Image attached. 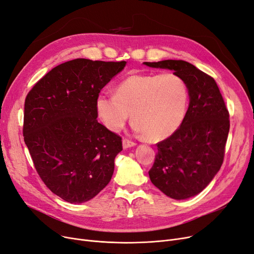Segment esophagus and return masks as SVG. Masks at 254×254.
Listing matches in <instances>:
<instances>
[{
    "instance_id": "obj_1",
    "label": "esophagus",
    "mask_w": 254,
    "mask_h": 254,
    "mask_svg": "<svg viewBox=\"0 0 254 254\" xmlns=\"http://www.w3.org/2000/svg\"><path fill=\"white\" fill-rule=\"evenodd\" d=\"M135 145H136V143H135V142L130 141V140L127 139V138H125V139L123 140V146H124V148L133 147V146H135Z\"/></svg>"
}]
</instances>
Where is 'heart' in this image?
<instances>
[{"instance_id":"b5f03b06","label":"heart","mask_w":254,"mask_h":254,"mask_svg":"<svg viewBox=\"0 0 254 254\" xmlns=\"http://www.w3.org/2000/svg\"><path fill=\"white\" fill-rule=\"evenodd\" d=\"M188 98L186 82L173 72L133 74L116 86L115 93H98L94 109L98 120L111 131L123 128L130 112L133 128L157 141L180 127Z\"/></svg>"}]
</instances>
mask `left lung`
Segmentation results:
<instances>
[{"mask_svg": "<svg viewBox=\"0 0 254 254\" xmlns=\"http://www.w3.org/2000/svg\"><path fill=\"white\" fill-rule=\"evenodd\" d=\"M180 75L188 87L190 104L181 127L159 142L148 171L151 183L173 199L200 193L221 168L229 131V113L216 81L183 60L144 62Z\"/></svg>", "mask_w": 254, "mask_h": 254, "instance_id": "obj_1", "label": "left lung"}]
</instances>
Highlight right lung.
Returning <instances> with one entry per match:
<instances>
[{
    "mask_svg": "<svg viewBox=\"0 0 254 254\" xmlns=\"http://www.w3.org/2000/svg\"><path fill=\"white\" fill-rule=\"evenodd\" d=\"M126 64L67 61L42 76L26 97L25 143L42 182L65 201L90 200L111 181L123 142L98 123L94 101Z\"/></svg>",
    "mask_w": 254,
    "mask_h": 254,
    "instance_id": "obj_1",
    "label": "right lung"
}]
</instances>
